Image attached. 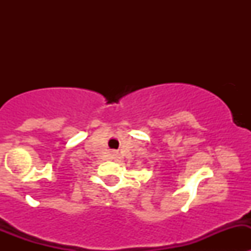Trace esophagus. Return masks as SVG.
Here are the masks:
<instances>
[{
    "label": "esophagus",
    "mask_w": 251,
    "mask_h": 251,
    "mask_svg": "<svg viewBox=\"0 0 251 251\" xmlns=\"http://www.w3.org/2000/svg\"><path fill=\"white\" fill-rule=\"evenodd\" d=\"M113 155H114V156H116V154H113Z\"/></svg>",
    "instance_id": "obj_1"
}]
</instances>
